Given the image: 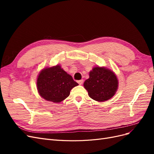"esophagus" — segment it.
<instances>
[{
  "instance_id": "1",
  "label": "esophagus",
  "mask_w": 154,
  "mask_h": 154,
  "mask_svg": "<svg viewBox=\"0 0 154 154\" xmlns=\"http://www.w3.org/2000/svg\"><path fill=\"white\" fill-rule=\"evenodd\" d=\"M78 83H79V85H82L83 83V80H78Z\"/></svg>"
}]
</instances>
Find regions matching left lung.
<instances>
[{"mask_svg":"<svg viewBox=\"0 0 154 154\" xmlns=\"http://www.w3.org/2000/svg\"><path fill=\"white\" fill-rule=\"evenodd\" d=\"M90 97L97 101H105L117 91L118 80L116 74L106 67H95L89 72V78L83 83Z\"/></svg>","mask_w":154,"mask_h":154,"instance_id":"left-lung-1","label":"left lung"}]
</instances>
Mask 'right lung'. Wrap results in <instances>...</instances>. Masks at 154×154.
Returning a JSON list of instances; mask_svg holds the SVG:
<instances>
[{"label": "right lung", "instance_id": "obj_1", "mask_svg": "<svg viewBox=\"0 0 154 154\" xmlns=\"http://www.w3.org/2000/svg\"><path fill=\"white\" fill-rule=\"evenodd\" d=\"M36 85L42 97L54 103H60L67 98L71 90L78 83L57 65L42 70L37 78Z\"/></svg>", "mask_w": 154, "mask_h": 154}]
</instances>
